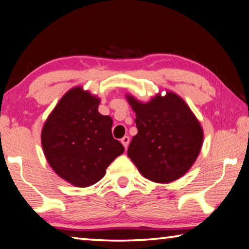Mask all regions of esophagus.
<instances>
[{"label": "esophagus", "mask_w": 249, "mask_h": 249, "mask_svg": "<svg viewBox=\"0 0 249 249\" xmlns=\"http://www.w3.org/2000/svg\"><path fill=\"white\" fill-rule=\"evenodd\" d=\"M129 142H130V138L128 137V136H124V138H122L121 139V143L124 144V146L125 149L128 148V145H129Z\"/></svg>", "instance_id": "34e87169"}]
</instances>
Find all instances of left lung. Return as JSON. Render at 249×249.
<instances>
[{
	"instance_id": "1",
	"label": "left lung",
	"mask_w": 249,
	"mask_h": 249,
	"mask_svg": "<svg viewBox=\"0 0 249 249\" xmlns=\"http://www.w3.org/2000/svg\"><path fill=\"white\" fill-rule=\"evenodd\" d=\"M136 112L138 133L128 157L150 181L169 183L184 175L196 160L203 143L198 120L181 97L166 92L146 104L127 96Z\"/></svg>"
}]
</instances>
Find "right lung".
<instances>
[{"label":"right lung","mask_w":249,"mask_h":249,"mask_svg":"<svg viewBox=\"0 0 249 249\" xmlns=\"http://www.w3.org/2000/svg\"><path fill=\"white\" fill-rule=\"evenodd\" d=\"M100 100L83 88L69 90L47 118L42 145L52 169L75 186L100 181L124 148L112 137V119L98 112Z\"/></svg>","instance_id":"obj_1"}]
</instances>
